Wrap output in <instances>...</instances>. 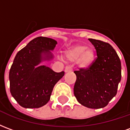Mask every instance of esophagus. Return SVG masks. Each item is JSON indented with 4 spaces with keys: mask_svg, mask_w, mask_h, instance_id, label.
Listing matches in <instances>:
<instances>
[{
    "mask_svg": "<svg viewBox=\"0 0 130 130\" xmlns=\"http://www.w3.org/2000/svg\"><path fill=\"white\" fill-rule=\"evenodd\" d=\"M72 69L71 68L70 66H67L65 69V72H72Z\"/></svg>",
    "mask_w": 130,
    "mask_h": 130,
    "instance_id": "esophagus-1",
    "label": "esophagus"
}]
</instances>
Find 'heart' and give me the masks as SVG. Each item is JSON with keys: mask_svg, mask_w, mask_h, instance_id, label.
<instances>
[{"mask_svg": "<svg viewBox=\"0 0 130 130\" xmlns=\"http://www.w3.org/2000/svg\"><path fill=\"white\" fill-rule=\"evenodd\" d=\"M65 56L69 61H75L80 68H88L93 62L95 53L92 48L85 45H75L65 51Z\"/></svg>", "mask_w": 130, "mask_h": 130, "instance_id": "1", "label": "heart"}]
</instances>
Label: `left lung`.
Segmentation results:
<instances>
[{"label": "left lung", "mask_w": 130, "mask_h": 130, "mask_svg": "<svg viewBox=\"0 0 130 130\" xmlns=\"http://www.w3.org/2000/svg\"><path fill=\"white\" fill-rule=\"evenodd\" d=\"M96 50L97 58L88 69L75 71L74 94L83 106L90 109L106 106L117 93L121 79V62L109 43L88 39Z\"/></svg>", "instance_id": "left-lung-1"}]
</instances>
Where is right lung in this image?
<instances>
[{
  "instance_id": "obj_1",
  "label": "right lung",
  "mask_w": 130,
  "mask_h": 130,
  "mask_svg": "<svg viewBox=\"0 0 130 130\" xmlns=\"http://www.w3.org/2000/svg\"><path fill=\"white\" fill-rule=\"evenodd\" d=\"M57 42L54 39L38 37L19 51L9 73L10 93L24 108H40L50 100L52 90L65 72H56L44 61L54 59Z\"/></svg>"
}]
</instances>
